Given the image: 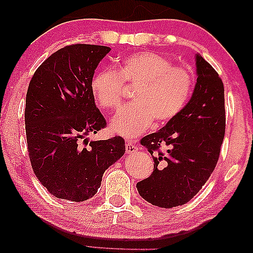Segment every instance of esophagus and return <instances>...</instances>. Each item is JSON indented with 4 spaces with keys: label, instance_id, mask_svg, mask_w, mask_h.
I'll return each mask as SVG.
<instances>
[{
    "label": "esophagus",
    "instance_id": "1",
    "mask_svg": "<svg viewBox=\"0 0 253 253\" xmlns=\"http://www.w3.org/2000/svg\"><path fill=\"white\" fill-rule=\"evenodd\" d=\"M126 150L127 154H133V152H136V150H138V147L135 146L134 142L126 141Z\"/></svg>",
    "mask_w": 253,
    "mask_h": 253
}]
</instances>
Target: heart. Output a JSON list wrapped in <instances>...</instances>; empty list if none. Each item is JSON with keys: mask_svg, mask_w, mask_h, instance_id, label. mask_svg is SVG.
<instances>
[{"mask_svg": "<svg viewBox=\"0 0 253 253\" xmlns=\"http://www.w3.org/2000/svg\"><path fill=\"white\" fill-rule=\"evenodd\" d=\"M124 83L138 85L135 102L111 123L117 133L133 138L148 130L155 120L165 124L177 118L190 98L195 78L184 66H173L167 58L150 51L126 57L117 72L103 70L93 77L90 92L103 110L119 111L124 101Z\"/></svg>", "mask_w": 253, "mask_h": 253, "instance_id": "1", "label": "heart"}]
</instances>
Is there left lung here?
I'll list each match as a JSON object with an SVG mask.
<instances>
[{"instance_id": "obj_1", "label": "left lung", "mask_w": 253, "mask_h": 253, "mask_svg": "<svg viewBox=\"0 0 253 253\" xmlns=\"http://www.w3.org/2000/svg\"><path fill=\"white\" fill-rule=\"evenodd\" d=\"M197 83L177 118L140 140L154 159V171L136 184L143 200L171 209L200 192L220 158L225 133L224 85L212 66L196 55ZM166 146L164 153L161 148Z\"/></svg>"}]
</instances>
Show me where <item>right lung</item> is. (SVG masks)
Here are the masks:
<instances>
[{
	"label": "right lung",
	"instance_id": "obj_1",
	"mask_svg": "<svg viewBox=\"0 0 253 253\" xmlns=\"http://www.w3.org/2000/svg\"><path fill=\"white\" fill-rule=\"evenodd\" d=\"M110 50L105 45H66L37 68L29 84L24 110L29 158L40 183L61 200L93 197L103 173L126 152L122 136L87 140L106 126L90 84Z\"/></svg>",
	"mask_w": 253,
	"mask_h": 253
}]
</instances>
